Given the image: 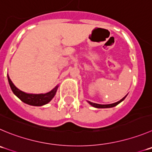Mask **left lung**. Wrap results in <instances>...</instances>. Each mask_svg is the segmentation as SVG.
Returning <instances> with one entry per match:
<instances>
[{"label": "left lung", "instance_id": "left-lung-1", "mask_svg": "<svg viewBox=\"0 0 152 152\" xmlns=\"http://www.w3.org/2000/svg\"><path fill=\"white\" fill-rule=\"evenodd\" d=\"M126 96H127V95H125V97H124L123 99H121L120 101H118V102H115V103L110 104H99L92 103V102H89V101H87V102L89 104L91 105V106L94 107H96V108H110V107H113L116 106L117 104H119V103H121V102H122V101L125 100V98H126Z\"/></svg>", "mask_w": 152, "mask_h": 152}]
</instances>
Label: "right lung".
Masks as SVG:
<instances>
[{
	"instance_id": "add662e5",
	"label": "right lung",
	"mask_w": 152,
	"mask_h": 152,
	"mask_svg": "<svg viewBox=\"0 0 152 152\" xmlns=\"http://www.w3.org/2000/svg\"><path fill=\"white\" fill-rule=\"evenodd\" d=\"M7 78H8L9 83L12 91L13 93L18 97V99L21 101H22L24 103L27 104L29 105L32 106H42V105L46 104L48 102H50L52 100L56 92H57V89H58V85L56 86L52 90L47 93H41V94H31V93H26V92H22L21 90L18 89L12 80H10V77L7 75Z\"/></svg>"
}]
</instances>
